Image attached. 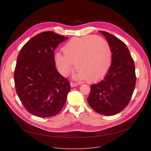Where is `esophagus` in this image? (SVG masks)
<instances>
[{
  "instance_id": "34e87169",
  "label": "esophagus",
  "mask_w": 151,
  "mask_h": 151,
  "mask_svg": "<svg viewBox=\"0 0 151 151\" xmlns=\"http://www.w3.org/2000/svg\"><path fill=\"white\" fill-rule=\"evenodd\" d=\"M77 85H78V84H76V83H72V82H71V83H70V86L71 87H76Z\"/></svg>"
}]
</instances>
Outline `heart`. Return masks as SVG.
Wrapping results in <instances>:
<instances>
[{
    "label": "heart",
    "instance_id": "b5f03b06",
    "mask_svg": "<svg viewBox=\"0 0 151 151\" xmlns=\"http://www.w3.org/2000/svg\"><path fill=\"white\" fill-rule=\"evenodd\" d=\"M65 55L57 52L54 60L63 76L69 74L75 63L73 77L77 81L95 82L107 74L112 62V51L107 41L100 36L88 35L73 38L63 46Z\"/></svg>",
    "mask_w": 151,
    "mask_h": 151
}]
</instances>
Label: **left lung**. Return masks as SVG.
Returning a JSON list of instances; mask_svg holds the SVG:
<instances>
[{"instance_id":"1","label":"left lung","mask_w":151,"mask_h":151,"mask_svg":"<svg viewBox=\"0 0 151 151\" xmlns=\"http://www.w3.org/2000/svg\"><path fill=\"white\" fill-rule=\"evenodd\" d=\"M99 32L110 45L112 62L104 79L91 86L88 101L96 112L111 116L124 109L130 101L136 82L135 64L122 41L108 32Z\"/></svg>"}]
</instances>
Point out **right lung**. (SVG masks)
<instances>
[{
  "mask_svg": "<svg viewBox=\"0 0 151 151\" xmlns=\"http://www.w3.org/2000/svg\"><path fill=\"white\" fill-rule=\"evenodd\" d=\"M68 38L45 31L35 36L19 53L14 74L18 97L29 113L47 118L56 115L65 104L70 83L58 72L54 50Z\"/></svg>",
  "mask_w": 151,
  "mask_h": 151,
  "instance_id": "add662e5",
  "label": "right lung"
}]
</instances>
